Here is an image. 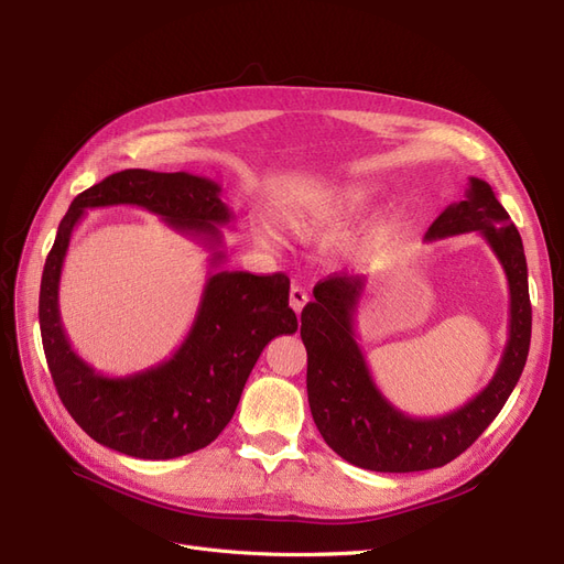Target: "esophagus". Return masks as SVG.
<instances>
[{
	"mask_svg": "<svg viewBox=\"0 0 564 564\" xmlns=\"http://www.w3.org/2000/svg\"><path fill=\"white\" fill-rule=\"evenodd\" d=\"M289 303H292V308H294L296 313H301V311L305 308V303H308V292H305L303 286L294 284L292 292H289Z\"/></svg>",
	"mask_w": 564,
	"mask_h": 564,
	"instance_id": "obj_1",
	"label": "esophagus"
}]
</instances>
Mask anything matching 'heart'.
<instances>
[{"label": "heart", "mask_w": 564, "mask_h": 564, "mask_svg": "<svg viewBox=\"0 0 564 564\" xmlns=\"http://www.w3.org/2000/svg\"><path fill=\"white\" fill-rule=\"evenodd\" d=\"M369 197H371L369 187L360 183L329 185V187H322V191L305 193L299 199H294L284 209V218L286 224L303 237L334 235L338 230H344L350 220H355L367 209ZM381 230L383 226H373L369 232L362 235L360 245L367 247L371 242H377ZM256 235H259V240L263 245L275 242V235H272L268 226H259Z\"/></svg>", "instance_id": "obj_1"}]
</instances>
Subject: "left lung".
I'll use <instances>...</instances> for the list:
<instances>
[{"mask_svg":"<svg viewBox=\"0 0 564 564\" xmlns=\"http://www.w3.org/2000/svg\"><path fill=\"white\" fill-rule=\"evenodd\" d=\"M464 232H480L506 272L508 340L491 381L449 414L409 416L373 381L355 332L367 278L334 272L317 282L315 301L301 313L313 421L324 442L352 466L377 473H414L449 464L485 433L520 381L532 338L524 247L491 185L475 176L468 178L464 199L449 204L433 220L425 242Z\"/></svg>","mask_w":564,"mask_h":564,"instance_id":"left-lung-1","label":"left lung"}]
</instances>
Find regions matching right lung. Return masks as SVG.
<instances>
[{"label":"right lung","instance_id":"add662e5","mask_svg":"<svg viewBox=\"0 0 564 564\" xmlns=\"http://www.w3.org/2000/svg\"><path fill=\"white\" fill-rule=\"evenodd\" d=\"M141 206L210 251L194 327L180 350L148 370L106 378L84 364L64 336L57 286L72 230L89 208ZM232 212L220 185L185 172L124 169L77 195L63 216L40 289V329L58 398L98 445L135 458H176L214 442L232 419L249 373L275 336L299 329L289 278L226 270L224 232Z\"/></svg>","mask_w":564,"mask_h":564}]
</instances>
